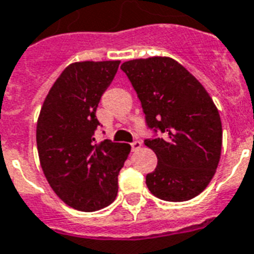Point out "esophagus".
<instances>
[{
  "label": "esophagus",
  "instance_id": "obj_1",
  "mask_svg": "<svg viewBox=\"0 0 254 254\" xmlns=\"http://www.w3.org/2000/svg\"><path fill=\"white\" fill-rule=\"evenodd\" d=\"M141 146H142L141 142L134 141L133 143H131V150H133V151H137V150H139V148H141Z\"/></svg>",
  "mask_w": 254,
  "mask_h": 254
}]
</instances>
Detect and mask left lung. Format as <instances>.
Instances as JSON below:
<instances>
[{"label":"left lung","instance_id":"left-lung-1","mask_svg":"<svg viewBox=\"0 0 254 254\" xmlns=\"http://www.w3.org/2000/svg\"><path fill=\"white\" fill-rule=\"evenodd\" d=\"M141 100L146 125L166 138H148L158 166L146 176L152 194L170 202L194 198L215 175L222 151V121L205 87L170 57L121 65Z\"/></svg>","mask_w":254,"mask_h":254}]
</instances>
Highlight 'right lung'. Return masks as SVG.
<instances>
[{
  "label": "right lung",
  "mask_w": 254,
  "mask_h": 254,
  "mask_svg": "<svg viewBox=\"0 0 254 254\" xmlns=\"http://www.w3.org/2000/svg\"><path fill=\"white\" fill-rule=\"evenodd\" d=\"M120 61L74 63L45 98L38 127L39 159L49 185L66 205L96 211L115 201L117 176L130 146L104 139L95 143L96 108Z\"/></svg>",
  "instance_id": "add662e5"
}]
</instances>
